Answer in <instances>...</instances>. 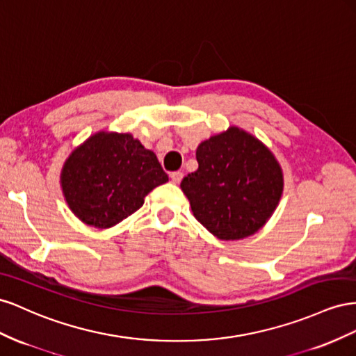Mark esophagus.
Wrapping results in <instances>:
<instances>
[{
	"label": "esophagus",
	"mask_w": 356,
	"mask_h": 356,
	"mask_svg": "<svg viewBox=\"0 0 356 356\" xmlns=\"http://www.w3.org/2000/svg\"><path fill=\"white\" fill-rule=\"evenodd\" d=\"M170 177H171L172 181H175V184H180V180L184 179V172H181V171H172L171 175H170Z\"/></svg>",
	"instance_id": "obj_1"
}]
</instances>
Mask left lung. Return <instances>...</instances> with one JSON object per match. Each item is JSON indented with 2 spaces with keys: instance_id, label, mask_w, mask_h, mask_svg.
I'll list each match as a JSON object with an SVG mask.
<instances>
[{
  "instance_id": "obj_1",
  "label": "left lung",
  "mask_w": 356,
  "mask_h": 356,
  "mask_svg": "<svg viewBox=\"0 0 356 356\" xmlns=\"http://www.w3.org/2000/svg\"><path fill=\"white\" fill-rule=\"evenodd\" d=\"M197 161L198 170L180 184L195 219L220 240L255 234L283 192V172L268 147L231 127L202 141Z\"/></svg>"
}]
</instances>
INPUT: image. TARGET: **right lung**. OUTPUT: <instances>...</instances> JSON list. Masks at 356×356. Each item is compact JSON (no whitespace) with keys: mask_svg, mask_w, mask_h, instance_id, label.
<instances>
[{"mask_svg":"<svg viewBox=\"0 0 356 356\" xmlns=\"http://www.w3.org/2000/svg\"><path fill=\"white\" fill-rule=\"evenodd\" d=\"M168 181L156 155L131 134L101 133L71 152L60 171L68 207L86 225L110 228L137 211Z\"/></svg>","mask_w":356,"mask_h":356,"instance_id":"obj_1","label":"right lung"}]
</instances>
